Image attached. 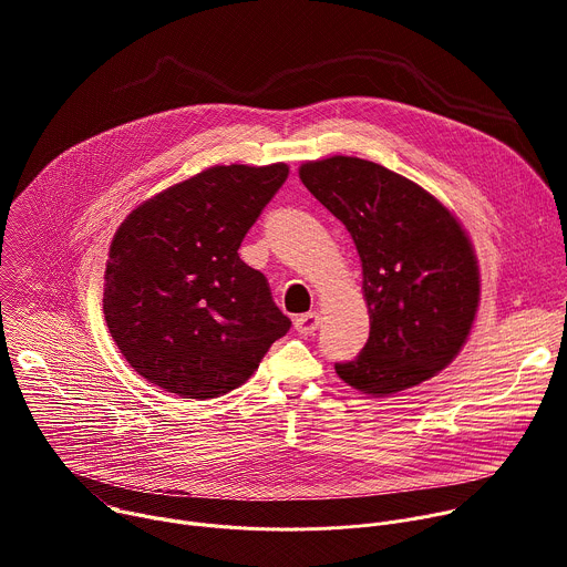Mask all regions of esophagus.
<instances>
[{
    "instance_id": "1",
    "label": "esophagus",
    "mask_w": 567,
    "mask_h": 567,
    "mask_svg": "<svg viewBox=\"0 0 567 567\" xmlns=\"http://www.w3.org/2000/svg\"><path fill=\"white\" fill-rule=\"evenodd\" d=\"M320 326V313L318 311H307V313H300L296 320H293V328L298 334H313Z\"/></svg>"
}]
</instances>
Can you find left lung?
<instances>
[{"instance_id": "8db88e82", "label": "left lung", "mask_w": 567, "mask_h": 567, "mask_svg": "<svg viewBox=\"0 0 567 567\" xmlns=\"http://www.w3.org/2000/svg\"><path fill=\"white\" fill-rule=\"evenodd\" d=\"M298 175L346 224L363 269L370 337L354 361L334 365L337 374L374 396L435 377L466 343L480 302L477 260L455 215L365 158L307 161Z\"/></svg>"}]
</instances>
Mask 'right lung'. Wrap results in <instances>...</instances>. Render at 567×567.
<instances>
[{
  "label": "right lung",
  "instance_id": "right-lung-1",
  "mask_svg": "<svg viewBox=\"0 0 567 567\" xmlns=\"http://www.w3.org/2000/svg\"><path fill=\"white\" fill-rule=\"evenodd\" d=\"M287 164L213 166L134 208L105 269L103 311L127 363L184 399L245 383L291 320L239 245Z\"/></svg>",
  "mask_w": 567,
  "mask_h": 567
}]
</instances>
